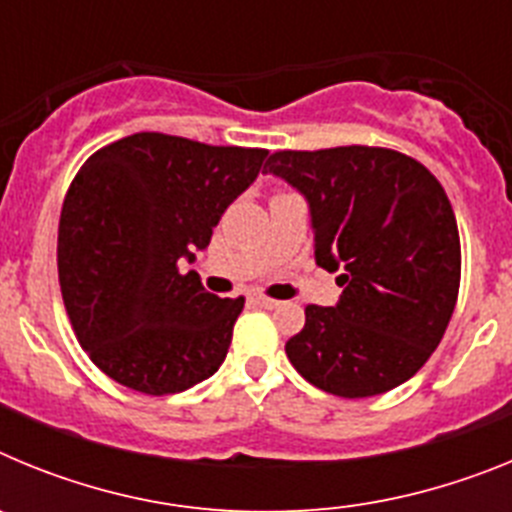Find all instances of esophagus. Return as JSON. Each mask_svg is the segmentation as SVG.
<instances>
[{
    "label": "esophagus",
    "mask_w": 512,
    "mask_h": 512,
    "mask_svg": "<svg viewBox=\"0 0 512 512\" xmlns=\"http://www.w3.org/2000/svg\"><path fill=\"white\" fill-rule=\"evenodd\" d=\"M251 302L256 307H264V310H274V307L282 305V302L271 300V297H264V295H251Z\"/></svg>",
    "instance_id": "34e87169"
}]
</instances>
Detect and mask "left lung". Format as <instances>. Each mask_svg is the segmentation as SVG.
<instances>
[{"label": "left lung", "instance_id": "obj_1", "mask_svg": "<svg viewBox=\"0 0 512 512\" xmlns=\"http://www.w3.org/2000/svg\"><path fill=\"white\" fill-rule=\"evenodd\" d=\"M266 171L310 205L315 261L343 287L305 307L287 341L297 372L330 395L374 397L408 382L441 343L461 279L459 228L436 176L390 148L277 151Z\"/></svg>", "mask_w": 512, "mask_h": 512}]
</instances>
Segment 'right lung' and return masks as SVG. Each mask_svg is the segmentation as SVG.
<instances>
[{"label":"right lung","instance_id":"1","mask_svg":"<svg viewBox=\"0 0 512 512\" xmlns=\"http://www.w3.org/2000/svg\"><path fill=\"white\" fill-rule=\"evenodd\" d=\"M266 156L135 133L81 166L58 223V279L76 338L107 377L161 397L220 369L243 297L210 295L179 261L210 246Z\"/></svg>","mask_w":512,"mask_h":512}]
</instances>
